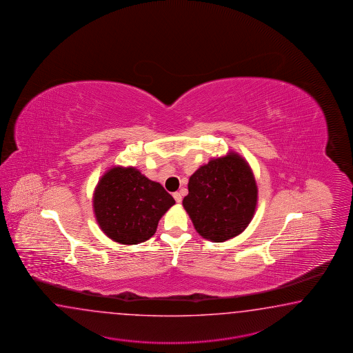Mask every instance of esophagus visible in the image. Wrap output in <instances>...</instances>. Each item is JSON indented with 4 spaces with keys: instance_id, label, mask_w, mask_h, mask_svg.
Wrapping results in <instances>:
<instances>
[{
    "instance_id": "34e87169",
    "label": "esophagus",
    "mask_w": 353,
    "mask_h": 353,
    "mask_svg": "<svg viewBox=\"0 0 353 353\" xmlns=\"http://www.w3.org/2000/svg\"><path fill=\"white\" fill-rule=\"evenodd\" d=\"M173 199H174L176 203H179V204L182 201V196H181L180 192H173Z\"/></svg>"
}]
</instances>
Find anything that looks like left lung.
<instances>
[{
    "label": "left lung",
    "mask_w": 353,
    "mask_h": 353,
    "mask_svg": "<svg viewBox=\"0 0 353 353\" xmlns=\"http://www.w3.org/2000/svg\"><path fill=\"white\" fill-rule=\"evenodd\" d=\"M259 188L251 167L238 153L212 158L188 180L182 205L196 232L212 242L241 234L256 212Z\"/></svg>",
    "instance_id": "1"
}]
</instances>
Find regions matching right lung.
Returning a JSON list of instances; mask_svg holds the SVG:
<instances>
[{"instance_id": "right-lung-1", "label": "right lung", "mask_w": 353, "mask_h": 353, "mask_svg": "<svg viewBox=\"0 0 353 353\" xmlns=\"http://www.w3.org/2000/svg\"><path fill=\"white\" fill-rule=\"evenodd\" d=\"M174 199L158 182L134 167H112L94 192V212L102 232L114 242L138 244L148 241Z\"/></svg>"}]
</instances>
